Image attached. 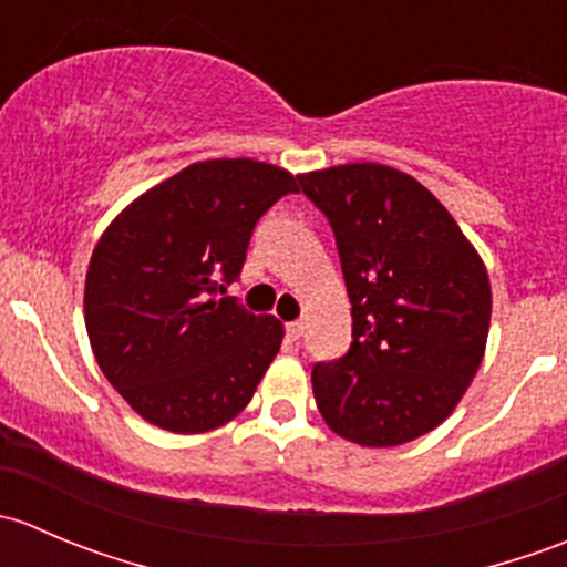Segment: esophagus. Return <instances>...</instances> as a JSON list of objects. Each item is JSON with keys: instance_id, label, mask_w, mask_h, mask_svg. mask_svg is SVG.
<instances>
[{"instance_id": "obj_1", "label": "esophagus", "mask_w": 567, "mask_h": 567, "mask_svg": "<svg viewBox=\"0 0 567 567\" xmlns=\"http://www.w3.org/2000/svg\"><path fill=\"white\" fill-rule=\"evenodd\" d=\"M285 331H288L290 340H301V334H305V323H301V320H290V323L285 326Z\"/></svg>"}]
</instances>
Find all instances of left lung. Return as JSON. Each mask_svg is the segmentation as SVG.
<instances>
[{
    "label": "left lung",
    "mask_w": 567,
    "mask_h": 567,
    "mask_svg": "<svg viewBox=\"0 0 567 567\" xmlns=\"http://www.w3.org/2000/svg\"><path fill=\"white\" fill-rule=\"evenodd\" d=\"M299 183L329 216L353 318L351 351L312 370L320 416L362 447L425 436L485 357L483 257L416 177L386 164H337Z\"/></svg>",
    "instance_id": "8db88e82"
}]
</instances>
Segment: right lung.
Here are the masks:
<instances>
[{
	"label": "right lung",
	"mask_w": 567,
	"mask_h": 567,
	"mask_svg": "<svg viewBox=\"0 0 567 567\" xmlns=\"http://www.w3.org/2000/svg\"><path fill=\"white\" fill-rule=\"evenodd\" d=\"M299 175L255 158L188 164L131 199L95 244L84 326L95 362L151 425L205 433L236 420L285 326L219 299L257 219Z\"/></svg>",
	"instance_id": "obj_1"
}]
</instances>
